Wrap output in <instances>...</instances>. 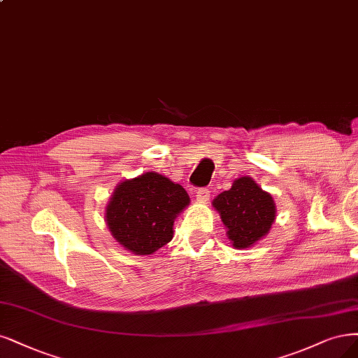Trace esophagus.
<instances>
[{"mask_svg":"<svg viewBox=\"0 0 358 358\" xmlns=\"http://www.w3.org/2000/svg\"><path fill=\"white\" fill-rule=\"evenodd\" d=\"M196 195V200H199L200 203H206V201H208V199H210V191H208L207 188H200V189H196V192H195Z\"/></svg>","mask_w":358,"mask_h":358,"instance_id":"obj_1","label":"esophagus"}]
</instances>
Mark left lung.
<instances>
[{
  "mask_svg": "<svg viewBox=\"0 0 358 358\" xmlns=\"http://www.w3.org/2000/svg\"><path fill=\"white\" fill-rule=\"evenodd\" d=\"M212 204L236 249L252 248L266 236L275 220L273 196L249 176L234 180L231 189L219 194Z\"/></svg>",
  "mask_w": 358,
  "mask_h": 358,
  "instance_id": "obj_1",
  "label": "left lung"
}]
</instances>
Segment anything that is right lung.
I'll return each instance as SVG.
<instances>
[{
	"label": "right lung",
	"mask_w": 358,
	"mask_h": 358,
	"mask_svg": "<svg viewBox=\"0 0 358 358\" xmlns=\"http://www.w3.org/2000/svg\"><path fill=\"white\" fill-rule=\"evenodd\" d=\"M189 204L179 183L146 171L121 182L106 206L113 237L134 255H151L173 238V222Z\"/></svg>",
	"instance_id": "obj_1"
}]
</instances>
